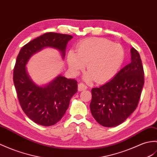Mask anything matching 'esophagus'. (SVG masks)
<instances>
[{
	"instance_id": "esophagus-1",
	"label": "esophagus",
	"mask_w": 157,
	"mask_h": 157,
	"mask_svg": "<svg viewBox=\"0 0 157 157\" xmlns=\"http://www.w3.org/2000/svg\"><path fill=\"white\" fill-rule=\"evenodd\" d=\"M87 88V86H86L84 83H80L78 84V90L79 91H83V90H85Z\"/></svg>"
}]
</instances>
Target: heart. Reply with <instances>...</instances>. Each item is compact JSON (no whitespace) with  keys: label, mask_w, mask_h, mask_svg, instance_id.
Listing matches in <instances>:
<instances>
[{"label":"heart","mask_w":157,"mask_h":157,"mask_svg":"<svg viewBox=\"0 0 157 157\" xmlns=\"http://www.w3.org/2000/svg\"><path fill=\"white\" fill-rule=\"evenodd\" d=\"M75 53L71 50L67 55L70 70L78 74L87 63L90 72L87 78H95L98 83L111 79L117 74L124 59V51L118 43L104 38H89L80 41Z\"/></svg>","instance_id":"heart-1"}]
</instances>
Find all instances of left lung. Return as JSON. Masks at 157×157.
<instances>
[{
    "label": "left lung",
    "instance_id": "obj_1",
    "mask_svg": "<svg viewBox=\"0 0 157 157\" xmlns=\"http://www.w3.org/2000/svg\"><path fill=\"white\" fill-rule=\"evenodd\" d=\"M131 62L112 80L92 89L91 113L105 127L122 124L136 110L144 83V73L140 55L131 49Z\"/></svg>",
    "mask_w": 157,
    "mask_h": 157
}]
</instances>
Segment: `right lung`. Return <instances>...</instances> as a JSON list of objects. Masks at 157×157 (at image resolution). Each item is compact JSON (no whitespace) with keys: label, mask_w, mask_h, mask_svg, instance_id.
Instances as JSON below:
<instances>
[{"label":"right lung","mask_w":157,"mask_h":157,"mask_svg":"<svg viewBox=\"0 0 157 157\" xmlns=\"http://www.w3.org/2000/svg\"><path fill=\"white\" fill-rule=\"evenodd\" d=\"M73 36L57 33H47L25 45L18 54L13 71V82L22 110L34 122L49 126L64 116L71 97L78 92V82L58 76L45 87L31 81L26 71L29 58L45 47L59 49L65 56L68 41Z\"/></svg>","instance_id":"1"}]
</instances>
